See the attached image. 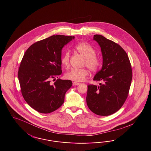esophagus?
<instances>
[{"label":"esophagus","instance_id":"obj_1","mask_svg":"<svg viewBox=\"0 0 151 151\" xmlns=\"http://www.w3.org/2000/svg\"><path fill=\"white\" fill-rule=\"evenodd\" d=\"M80 83H77V82H73V86H76V85H78L80 84Z\"/></svg>","mask_w":151,"mask_h":151}]
</instances>
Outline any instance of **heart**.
I'll return each mask as SVG.
<instances>
[{
    "instance_id": "1",
    "label": "heart",
    "mask_w": 151,
    "mask_h": 151,
    "mask_svg": "<svg viewBox=\"0 0 151 151\" xmlns=\"http://www.w3.org/2000/svg\"><path fill=\"white\" fill-rule=\"evenodd\" d=\"M76 50L81 55L85 60L83 66H86L91 72H97L102 65L101 59L96 55V50L87 42L79 43L75 47ZM70 54L68 52H65L61 57L60 62L63 66L66 68L70 67ZM89 75V71L86 68L72 69L65 74V78L73 81H81Z\"/></svg>"
}]
</instances>
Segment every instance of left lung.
<instances>
[{
  "instance_id": "obj_1",
  "label": "left lung",
  "mask_w": 151,
  "mask_h": 151,
  "mask_svg": "<svg viewBox=\"0 0 151 151\" xmlns=\"http://www.w3.org/2000/svg\"><path fill=\"white\" fill-rule=\"evenodd\" d=\"M93 39L100 45L103 55L102 68L94 80L102 83L99 86L88 85L86 101L93 113L106 116L119 111L127 100L132 69L127 52L120 45L100 35H94Z\"/></svg>"
}]
</instances>
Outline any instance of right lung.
<instances>
[{
  "label": "right lung",
  "instance_id": "1",
  "mask_svg": "<svg viewBox=\"0 0 151 151\" xmlns=\"http://www.w3.org/2000/svg\"><path fill=\"white\" fill-rule=\"evenodd\" d=\"M74 36L53 35L32 44L26 50L18 69V78L25 101L36 111L49 114L60 108L72 86L69 80H50L62 73L61 50Z\"/></svg>",
  "mask_w": 151,
  "mask_h": 151
}]
</instances>
